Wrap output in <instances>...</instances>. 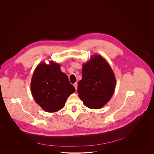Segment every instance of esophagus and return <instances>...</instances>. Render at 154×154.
I'll return each instance as SVG.
<instances>
[{"mask_svg":"<svg viewBox=\"0 0 154 154\" xmlns=\"http://www.w3.org/2000/svg\"><path fill=\"white\" fill-rule=\"evenodd\" d=\"M73 85H74V86L75 87V90H77V83H75Z\"/></svg>","mask_w":154,"mask_h":154,"instance_id":"esophagus-1","label":"esophagus"}]
</instances>
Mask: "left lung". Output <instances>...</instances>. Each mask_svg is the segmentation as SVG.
Returning a JSON list of instances; mask_svg holds the SVG:
<instances>
[{"mask_svg":"<svg viewBox=\"0 0 154 154\" xmlns=\"http://www.w3.org/2000/svg\"><path fill=\"white\" fill-rule=\"evenodd\" d=\"M116 78L108 62L100 55H94L82 66V79L77 91L86 106L91 109L103 107L112 98Z\"/></svg>","mask_w":154,"mask_h":154,"instance_id":"8db88e82","label":"left lung"}]
</instances>
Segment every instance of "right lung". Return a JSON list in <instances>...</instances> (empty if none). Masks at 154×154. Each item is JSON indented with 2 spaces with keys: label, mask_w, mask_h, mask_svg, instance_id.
Segmentation results:
<instances>
[{
  "label": "right lung",
  "mask_w": 154,
  "mask_h": 154,
  "mask_svg": "<svg viewBox=\"0 0 154 154\" xmlns=\"http://www.w3.org/2000/svg\"><path fill=\"white\" fill-rule=\"evenodd\" d=\"M31 91L35 102L44 109L57 112L62 109L75 88L68 76L61 72L60 65L53 61L42 62L36 68L31 80Z\"/></svg>",
  "instance_id": "right-lung-1"
}]
</instances>
